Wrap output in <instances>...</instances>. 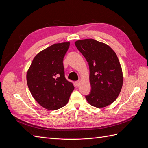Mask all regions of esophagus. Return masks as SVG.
<instances>
[{"instance_id": "34e87169", "label": "esophagus", "mask_w": 148, "mask_h": 148, "mask_svg": "<svg viewBox=\"0 0 148 148\" xmlns=\"http://www.w3.org/2000/svg\"><path fill=\"white\" fill-rule=\"evenodd\" d=\"M75 84H76V86H78L80 84V81H77V82H75Z\"/></svg>"}]
</instances>
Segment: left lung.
<instances>
[{"label":"left lung","mask_w":148,"mask_h":148,"mask_svg":"<svg viewBox=\"0 0 148 148\" xmlns=\"http://www.w3.org/2000/svg\"><path fill=\"white\" fill-rule=\"evenodd\" d=\"M76 47L89 67L91 92L85 96L91 106L102 108L113 103L123 85V74L115 52L107 44L93 39L78 40Z\"/></svg>","instance_id":"obj_1"}]
</instances>
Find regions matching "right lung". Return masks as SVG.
Here are the masks:
<instances>
[{
  "label": "right lung",
  "instance_id": "right-lung-1",
  "mask_svg": "<svg viewBox=\"0 0 148 148\" xmlns=\"http://www.w3.org/2000/svg\"><path fill=\"white\" fill-rule=\"evenodd\" d=\"M70 42L54 44L34 57L26 80L34 99L44 108L54 110L65 106L74 90L65 77L64 57Z\"/></svg>",
  "mask_w": 148,
  "mask_h": 148
}]
</instances>
